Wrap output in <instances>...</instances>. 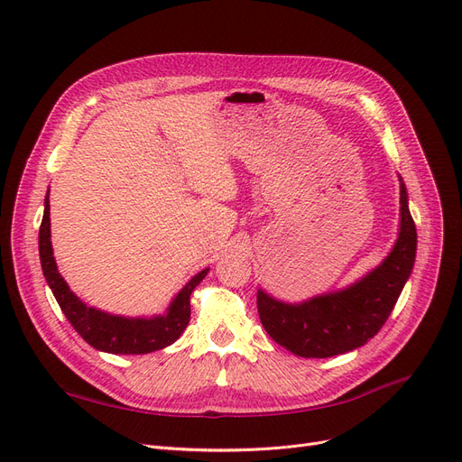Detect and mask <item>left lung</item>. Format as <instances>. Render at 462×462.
<instances>
[{
  "mask_svg": "<svg viewBox=\"0 0 462 462\" xmlns=\"http://www.w3.org/2000/svg\"><path fill=\"white\" fill-rule=\"evenodd\" d=\"M416 257V226L401 182L399 237L388 257L353 286L284 303L257 291L259 317L276 344L307 359H326L353 351L374 337L392 315Z\"/></svg>",
  "mask_w": 462,
  "mask_h": 462,
  "instance_id": "left-lung-1",
  "label": "left lung"
}]
</instances>
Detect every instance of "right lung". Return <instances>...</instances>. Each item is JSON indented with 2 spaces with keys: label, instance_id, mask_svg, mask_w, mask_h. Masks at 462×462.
Masks as SVG:
<instances>
[{
  "label": "right lung",
  "instance_id": "1",
  "mask_svg": "<svg viewBox=\"0 0 462 462\" xmlns=\"http://www.w3.org/2000/svg\"><path fill=\"white\" fill-rule=\"evenodd\" d=\"M50 237L51 236L48 196L46 207H43L38 242L42 271L48 280L59 307L65 312L67 320L94 349L113 355H145L174 344V341L182 336L189 322V295L193 288L205 278V274L209 273V269L198 273L180 291H178L167 310V315L153 319H126L118 315H109V312H103L94 307H88L80 297L70 291L67 282L57 271Z\"/></svg>",
  "mask_w": 462,
  "mask_h": 462
}]
</instances>
